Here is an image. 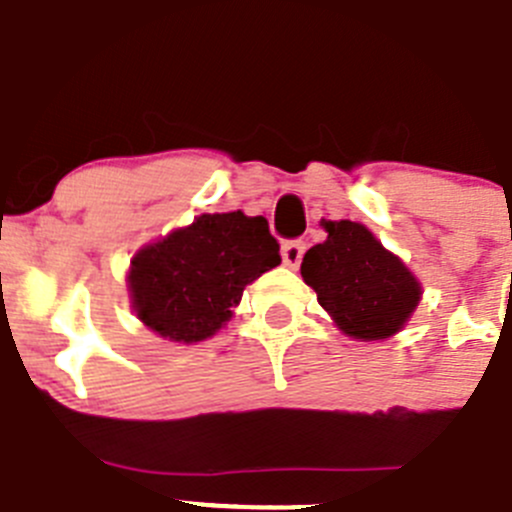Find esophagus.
Listing matches in <instances>:
<instances>
[{
  "label": "esophagus",
  "instance_id": "esophagus-1",
  "mask_svg": "<svg viewBox=\"0 0 512 512\" xmlns=\"http://www.w3.org/2000/svg\"><path fill=\"white\" fill-rule=\"evenodd\" d=\"M303 252H306V242H301V239H288V242H283V250H280V255H283L285 265L298 267L303 260Z\"/></svg>",
  "mask_w": 512,
  "mask_h": 512
}]
</instances>
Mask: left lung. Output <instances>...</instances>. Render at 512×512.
Returning a JSON list of instances; mask_svg holds the SVG:
<instances>
[{"instance_id": "left-lung-1", "label": "left lung", "mask_w": 512, "mask_h": 512, "mask_svg": "<svg viewBox=\"0 0 512 512\" xmlns=\"http://www.w3.org/2000/svg\"><path fill=\"white\" fill-rule=\"evenodd\" d=\"M326 242L303 255L301 275L354 339H385L411 319L421 285L357 222H324Z\"/></svg>"}]
</instances>
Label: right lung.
I'll list each match as a JSON object with an SVG mask.
<instances>
[{"label": "right lung", "mask_w": 512, "mask_h": 512, "mask_svg": "<svg viewBox=\"0 0 512 512\" xmlns=\"http://www.w3.org/2000/svg\"><path fill=\"white\" fill-rule=\"evenodd\" d=\"M280 265L265 216L204 214L135 255L130 290L142 324L170 342H204L229 321L245 285Z\"/></svg>", "instance_id": "1"}]
</instances>
